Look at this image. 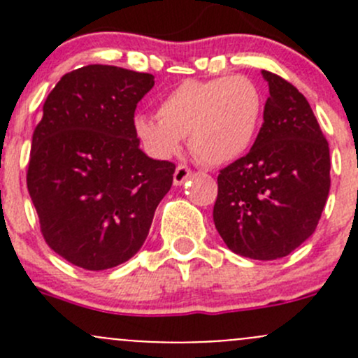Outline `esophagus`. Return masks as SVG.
<instances>
[{
    "label": "esophagus",
    "mask_w": 358,
    "mask_h": 358,
    "mask_svg": "<svg viewBox=\"0 0 358 358\" xmlns=\"http://www.w3.org/2000/svg\"><path fill=\"white\" fill-rule=\"evenodd\" d=\"M190 175H192V169L189 166L178 164L175 169V175H173V182H175V185H182L185 180L190 178Z\"/></svg>",
    "instance_id": "obj_1"
}]
</instances>
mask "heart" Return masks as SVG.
Instances as JSON below:
<instances>
[{
	"label": "heart",
	"mask_w": 358,
	"mask_h": 358,
	"mask_svg": "<svg viewBox=\"0 0 358 358\" xmlns=\"http://www.w3.org/2000/svg\"><path fill=\"white\" fill-rule=\"evenodd\" d=\"M262 112V92L246 76L187 79L159 102V119L136 115L135 135L156 159L175 156L189 136L194 156L223 164L246 152Z\"/></svg>",
	"instance_id": "obj_1"
}]
</instances>
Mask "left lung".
I'll return each mask as SVG.
<instances>
[{"label":"left lung","mask_w":358,"mask_h":358,"mask_svg":"<svg viewBox=\"0 0 358 358\" xmlns=\"http://www.w3.org/2000/svg\"><path fill=\"white\" fill-rule=\"evenodd\" d=\"M270 96L246 156L220 169L215 227L229 249L284 258L319 225L331 189L329 143L296 86L263 71Z\"/></svg>","instance_id":"left-lung-1"}]
</instances>
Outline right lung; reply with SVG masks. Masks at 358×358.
I'll return each instance as SVG.
<instances>
[{
    "label": "right lung",
    "instance_id": "right-lung-1",
    "mask_svg": "<svg viewBox=\"0 0 358 358\" xmlns=\"http://www.w3.org/2000/svg\"><path fill=\"white\" fill-rule=\"evenodd\" d=\"M154 76L79 67L46 96L32 133L27 189L46 244L76 266L106 270L145 243L176 166L140 150L135 109Z\"/></svg>",
    "mask_w": 358,
    "mask_h": 358
}]
</instances>
